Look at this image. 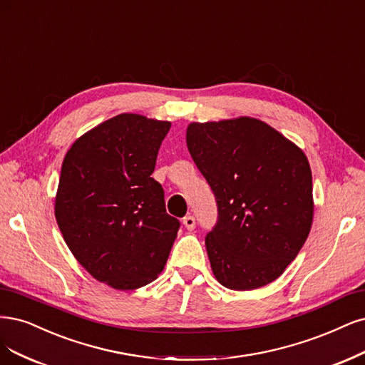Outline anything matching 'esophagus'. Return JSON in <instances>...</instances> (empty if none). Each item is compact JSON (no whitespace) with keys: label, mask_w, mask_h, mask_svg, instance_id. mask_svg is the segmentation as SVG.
<instances>
[{"label":"esophagus","mask_w":365,"mask_h":365,"mask_svg":"<svg viewBox=\"0 0 365 365\" xmlns=\"http://www.w3.org/2000/svg\"><path fill=\"white\" fill-rule=\"evenodd\" d=\"M182 223H184V226L185 228L188 230V231H193L195 228H196V220H195V217L193 216H185L184 219H182Z\"/></svg>","instance_id":"obj_1"}]
</instances>
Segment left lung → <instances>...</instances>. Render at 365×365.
Returning a JSON list of instances; mask_svg holds the SVG:
<instances>
[{
	"label": "left lung",
	"mask_w": 365,
	"mask_h": 365,
	"mask_svg": "<svg viewBox=\"0 0 365 365\" xmlns=\"http://www.w3.org/2000/svg\"><path fill=\"white\" fill-rule=\"evenodd\" d=\"M185 142L216 196L205 237L216 279L246 292L278 279L309 234L312 175L304 150L255 118L192 122Z\"/></svg>",
	"instance_id": "left-lung-1"
}]
</instances>
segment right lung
Wrapping results in <instances>:
<instances>
[{"instance_id":"add662e5","label":"right lung","mask_w":365,"mask_h":365,"mask_svg":"<svg viewBox=\"0 0 365 365\" xmlns=\"http://www.w3.org/2000/svg\"><path fill=\"white\" fill-rule=\"evenodd\" d=\"M170 122L122 113L73 142L54 212L72 255L95 279L135 290L165 269L180 222L150 175Z\"/></svg>"}]
</instances>
